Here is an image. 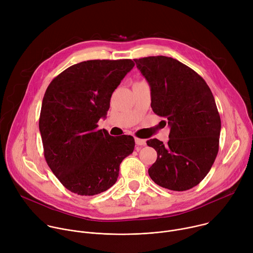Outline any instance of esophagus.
<instances>
[{"instance_id": "34e87169", "label": "esophagus", "mask_w": 253, "mask_h": 253, "mask_svg": "<svg viewBox=\"0 0 253 253\" xmlns=\"http://www.w3.org/2000/svg\"><path fill=\"white\" fill-rule=\"evenodd\" d=\"M135 143L137 144L138 146H144V145H146V140H144V139H139V138H135Z\"/></svg>"}]
</instances>
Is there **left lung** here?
Masks as SVG:
<instances>
[{"instance_id": "obj_1", "label": "left lung", "mask_w": 253, "mask_h": 253, "mask_svg": "<svg viewBox=\"0 0 253 253\" xmlns=\"http://www.w3.org/2000/svg\"><path fill=\"white\" fill-rule=\"evenodd\" d=\"M134 61L150 86L153 112L170 127L167 143L147 141L157 151L149 176L163 188L188 190L202 181L218 153L221 121L212 92L201 76L176 59Z\"/></svg>"}]
</instances>
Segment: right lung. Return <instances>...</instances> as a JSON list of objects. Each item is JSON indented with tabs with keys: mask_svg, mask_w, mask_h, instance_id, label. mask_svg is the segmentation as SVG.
Segmentation results:
<instances>
[{
	"mask_svg": "<svg viewBox=\"0 0 253 253\" xmlns=\"http://www.w3.org/2000/svg\"><path fill=\"white\" fill-rule=\"evenodd\" d=\"M134 65L130 59L84 61L63 71L46 90L39 120L44 155L71 192L91 196L109 189L134 150L132 136L97 129L112 93Z\"/></svg>",
	"mask_w": 253,
	"mask_h": 253,
	"instance_id": "right-lung-1",
	"label": "right lung"
}]
</instances>
